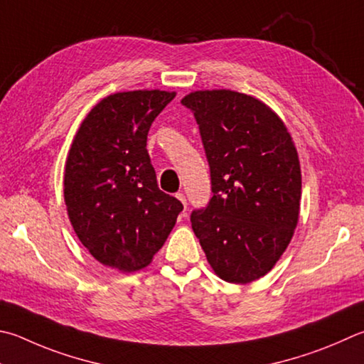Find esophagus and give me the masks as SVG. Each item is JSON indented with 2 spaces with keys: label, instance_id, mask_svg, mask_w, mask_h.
Returning <instances> with one entry per match:
<instances>
[{
  "label": "esophagus",
  "instance_id": "esophagus-1",
  "mask_svg": "<svg viewBox=\"0 0 364 364\" xmlns=\"http://www.w3.org/2000/svg\"><path fill=\"white\" fill-rule=\"evenodd\" d=\"M176 199L180 200V202L184 205V210H186V207H188V202H186V197H184V194H183V193H178V194H176Z\"/></svg>",
  "mask_w": 364,
  "mask_h": 364
}]
</instances>
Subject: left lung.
<instances>
[{
	"mask_svg": "<svg viewBox=\"0 0 364 364\" xmlns=\"http://www.w3.org/2000/svg\"><path fill=\"white\" fill-rule=\"evenodd\" d=\"M199 125L211 180L207 207L191 223L220 279L250 283L287 250L299 218L301 167L280 117L232 90H199L181 100Z\"/></svg>",
	"mask_w": 364,
	"mask_h": 364,
	"instance_id": "obj_1",
	"label": "left lung"
}]
</instances>
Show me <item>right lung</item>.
Wrapping results in <instances>:
<instances>
[{
    "instance_id": "1",
    "label": "right lung",
    "mask_w": 364,
    "mask_h": 364,
    "mask_svg": "<svg viewBox=\"0 0 364 364\" xmlns=\"http://www.w3.org/2000/svg\"><path fill=\"white\" fill-rule=\"evenodd\" d=\"M175 92L109 95L90 111L65 167V203L82 245L122 272L146 266L162 248L183 203L157 186L146 149L154 119Z\"/></svg>"
}]
</instances>
